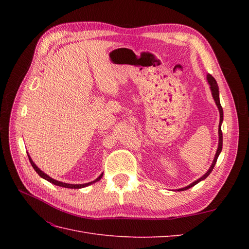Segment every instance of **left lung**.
I'll list each match as a JSON object with an SVG mask.
<instances>
[{
  "label": "left lung",
  "instance_id": "obj_1",
  "mask_svg": "<svg viewBox=\"0 0 249 249\" xmlns=\"http://www.w3.org/2000/svg\"><path fill=\"white\" fill-rule=\"evenodd\" d=\"M207 81L209 83L211 92H212V96H213V99L215 101V104H216L218 110H219V114H220L219 126H218V137H219V140H218V147H217V150H216V154H215V157H214V160L212 162V165H211L210 168L208 169V171L205 173V175H203L201 178H199L198 179L195 180V182L191 183L190 185H188V186H186L184 188H180V189H177L175 191H184V190L189 189V188L193 187L194 185L198 184L199 182H201V180H203L206 178H208L210 173L212 172V170H213V168L215 166V164L217 162L218 157H219L221 150H222V131H221V124H222V122H223V110H222V107H221V105H220V100H219V88H218L216 80L212 76H211V74H209V73L207 74Z\"/></svg>",
  "mask_w": 249,
  "mask_h": 249
}]
</instances>
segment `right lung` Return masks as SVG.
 Segmentation results:
<instances>
[{"mask_svg":"<svg viewBox=\"0 0 249 249\" xmlns=\"http://www.w3.org/2000/svg\"><path fill=\"white\" fill-rule=\"evenodd\" d=\"M28 157H29V160H30V163H31V165H32V167L34 168V170L38 173L39 175V177H41L42 178H44V179H47L48 182H50V183H52V184H54V185H56V186H59V187H63V188H70V189H81V188H84V187H87V186H89V185H91V184H94V183H96V182H99V180L102 178V177H103V173L102 175L97 178H95L94 180H92V182H89V183H86V184H67V183H63V182H59V180H56V179H54V178H52L51 177H49L47 173H44L42 170H40L38 167L36 166V164L32 161V159H31V157H30V155H28Z\"/></svg>","mask_w":249,"mask_h":249,"instance_id":"obj_1","label":"right lung"}]
</instances>
